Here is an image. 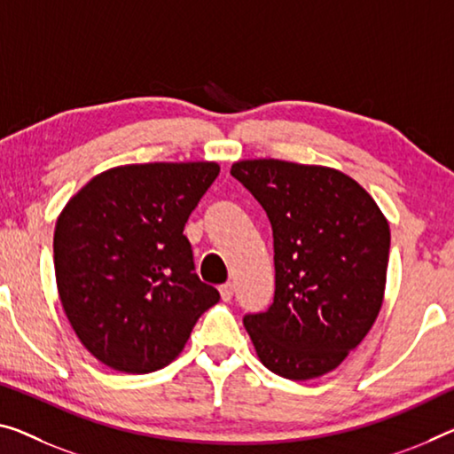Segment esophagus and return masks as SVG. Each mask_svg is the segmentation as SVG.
I'll use <instances>...</instances> for the list:
<instances>
[{
  "instance_id": "esophagus-1",
  "label": "esophagus",
  "mask_w": 454,
  "mask_h": 454,
  "mask_svg": "<svg viewBox=\"0 0 454 454\" xmlns=\"http://www.w3.org/2000/svg\"><path fill=\"white\" fill-rule=\"evenodd\" d=\"M233 290H235V286H233L231 282L223 284L221 288H219V292H221V298L225 300V302H227V300H231V298H233Z\"/></svg>"
}]
</instances>
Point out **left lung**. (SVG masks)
I'll return each mask as SVG.
<instances>
[{
    "instance_id": "1",
    "label": "left lung",
    "mask_w": 454,
    "mask_h": 454,
    "mask_svg": "<svg viewBox=\"0 0 454 454\" xmlns=\"http://www.w3.org/2000/svg\"><path fill=\"white\" fill-rule=\"evenodd\" d=\"M231 174L274 231V304L243 326L270 372L304 381L343 364L378 318L389 225L357 180L329 166L241 160Z\"/></svg>"
}]
</instances>
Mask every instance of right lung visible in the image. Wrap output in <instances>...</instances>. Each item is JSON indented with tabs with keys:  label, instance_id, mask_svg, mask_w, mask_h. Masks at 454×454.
<instances>
[{
	"label": "right lung",
	"instance_id": "right-lung-1",
	"mask_svg": "<svg viewBox=\"0 0 454 454\" xmlns=\"http://www.w3.org/2000/svg\"><path fill=\"white\" fill-rule=\"evenodd\" d=\"M217 162L125 164L97 174L54 227V274L73 331L101 364L152 373L183 351L219 302L194 274L188 215Z\"/></svg>",
	"mask_w": 454,
	"mask_h": 454
}]
</instances>
